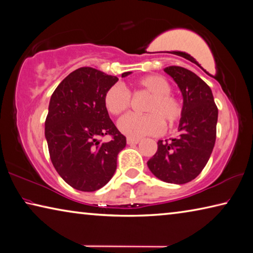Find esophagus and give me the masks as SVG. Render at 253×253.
I'll return each mask as SVG.
<instances>
[{"instance_id": "esophagus-1", "label": "esophagus", "mask_w": 253, "mask_h": 253, "mask_svg": "<svg viewBox=\"0 0 253 253\" xmlns=\"http://www.w3.org/2000/svg\"><path fill=\"white\" fill-rule=\"evenodd\" d=\"M140 141H141L140 139H132V138L126 139V142H127V144H130V146H132V144H138Z\"/></svg>"}]
</instances>
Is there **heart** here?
<instances>
[{"label": "heart", "mask_w": 253, "mask_h": 253, "mask_svg": "<svg viewBox=\"0 0 253 253\" xmlns=\"http://www.w3.org/2000/svg\"><path fill=\"white\" fill-rule=\"evenodd\" d=\"M139 86L152 95L146 106L149 114H126L120 119L119 130L132 139L143 138L146 135L160 134L164 131V123L172 126L178 122L183 113L179 99L170 94L171 86L165 77L149 75L138 82ZM130 93L122 85L115 84L106 90L104 106L113 115H120L130 107Z\"/></svg>", "instance_id": "1"}]
</instances>
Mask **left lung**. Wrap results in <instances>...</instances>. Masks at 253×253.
<instances>
[{"label": "left lung", "mask_w": 253, "mask_h": 253, "mask_svg": "<svg viewBox=\"0 0 253 253\" xmlns=\"http://www.w3.org/2000/svg\"><path fill=\"white\" fill-rule=\"evenodd\" d=\"M170 76L183 95V113L178 134L170 141H158V150L147 163L160 180L186 184L195 179L208 164L216 139L218 111L209 85L190 70L170 66Z\"/></svg>", "instance_id": "obj_1"}]
</instances>
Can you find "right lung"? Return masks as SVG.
Listing matches in <instances>:
<instances>
[{"instance_id":"1","label":"right lung","mask_w":253,"mask_h":253,"mask_svg":"<svg viewBox=\"0 0 253 253\" xmlns=\"http://www.w3.org/2000/svg\"><path fill=\"white\" fill-rule=\"evenodd\" d=\"M118 81L96 68H78L57 86L49 102L44 136L51 163L66 183L82 192L109 183L126 144L104 106L106 90ZM106 134L112 135L111 141L99 142Z\"/></svg>"}]
</instances>
